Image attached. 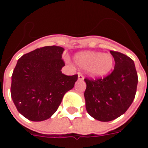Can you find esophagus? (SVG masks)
I'll return each instance as SVG.
<instances>
[{"label":"esophagus","mask_w":148,"mask_h":148,"mask_svg":"<svg viewBox=\"0 0 148 148\" xmlns=\"http://www.w3.org/2000/svg\"><path fill=\"white\" fill-rule=\"evenodd\" d=\"M77 79L79 81L84 80V76L82 74H78V76H77Z\"/></svg>","instance_id":"34e87169"}]
</instances>
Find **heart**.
I'll use <instances>...</instances> for the list:
<instances>
[{
    "label": "heart",
    "instance_id": "b5f03b06",
    "mask_svg": "<svg viewBox=\"0 0 148 148\" xmlns=\"http://www.w3.org/2000/svg\"><path fill=\"white\" fill-rule=\"evenodd\" d=\"M75 63L81 68L87 69L91 77H103L108 75L114 64L112 55L96 51H81L74 55Z\"/></svg>",
    "mask_w": 148,
    "mask_h": 148
}]
</instances>
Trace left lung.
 <instances>
[{"label": "left lung", "instance_id": "obj_1", "mask_svg": "<svg viewBox=\"0 0 148 148\" xmlns=\"http://www.w3.org/2000/svg\"><path fill=\"white\" fill-rule=\"evenodd\" d=\"M110 53L115 60L111 74L102 79H85L87 112L102 122L113 121L127 111L135 98L138 83L133 60L120 52Z\"/></svg>", "mask_w": 148, "mask_h": 148}]
</instances>
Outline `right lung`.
Masks as SVG:
<instances>
[{
	"label": "right lung",
	"mask_w": 148,
	"mask_h": 148,
	"mask_svg": "<svg viewBox=\"0 0 148 148\" xmlns=\"http://www.w3.org/2000/svg\"><path fill=\"white\" fill-rule=\"evenodd\" d=\"M64 48L47 46L24 55L12 75L11 97L18 112L32 121L47 120L57 111L77 75L62 73Z\"/></svg>",
	"instance_id": "add662e5"
}]
</instances>
